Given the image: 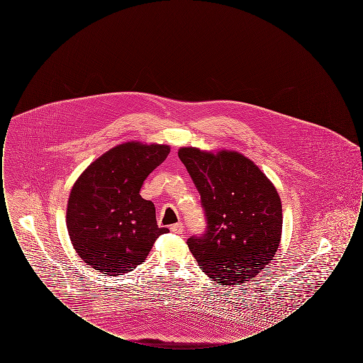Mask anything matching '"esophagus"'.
<instances>
[{
	"label": "esophagus",
	"instance_id": "1",
	"mask_svg": "<svg viewBox=\"0 0 363 363\" xmlns=\"http://www.w3.org/2000/svg\"><path fill=\"white\" fill-rule=\"evenodd\" d=\"M170 230H172V233H174V234H182L184 230H185V227H184L182 223H175V225L170 227Z\"/></svg>",
	"mask_w": 363,
	"mask_h": 363
}]
</instances>
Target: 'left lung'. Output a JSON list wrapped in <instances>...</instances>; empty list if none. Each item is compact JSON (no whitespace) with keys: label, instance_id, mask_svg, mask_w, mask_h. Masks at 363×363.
<instances>
[{"label":"left lung","instance_id":"1","mask_svg":"<svg viewBox=\"0 0 363 363\" xmlns=\"http://www.w3.org/2000/svg\"><path fill=\"white\" fill-rule=\"evenodd\" d=\"M200 193L206 231L186 241L201 271L216 283L247 281L271 262L281 235V203L275 186L247 157L197 148L178 151Z\"/></svg>","mask_w":363,"mask_h":363}]
</instances>
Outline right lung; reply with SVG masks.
<instances>
[{"mask_svg":"<svg viewBox=\"0 0 363 363\" xmlns=\"http://www.w3.org/2000/svg\"><path fill=\"white\" fill-rule=\"evenodd\" d=\"M170 152L167 145L121 144L88 166L70 191L67 227L77 255L99 272L133 271L156 240L155 206L140 196L147 177Z\"/></svg>","mask_w":363,"mask_h":363,"instance_id":"obj_1","label":"right lung"}]
</instances>
